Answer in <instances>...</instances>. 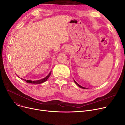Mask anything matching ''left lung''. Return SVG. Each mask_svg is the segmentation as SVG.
Masks as SVG:
<instances>
[{
  "label": "left lung",
  "instance_id": "left-lung-1",
  "mask_svg": "<svg viewBox=\"0 0 125 125\" xmlns=\"http://www.w3.org/2000/svg\"><path fill=\"white\" fill-rule=\"evenodd\" d=\"M74 83H76V84L77 85V86H78V87H80V88H82V89H86V88H84V87H82V86H81V85H80L79 84H78L74 80Z\"/></svg>",
  "mask_w": 125,
  "mask_h": 125
}]
</instances>
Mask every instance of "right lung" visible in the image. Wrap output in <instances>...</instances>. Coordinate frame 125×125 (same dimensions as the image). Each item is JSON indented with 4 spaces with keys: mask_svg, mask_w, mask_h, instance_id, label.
I'll return each instance as SVG.
<instances>
[{
    "mask_svg": "<svg viewBox=\"0 0 125 125\" xmlns=\"http://www.w3.org/2000/svg\"><path fill=\"white\" fill-rule=\"evenodd\" d=\"M51 73L52 71H51L50 73L46 76L45 77L42 78V79H41V80H38V81H30V80H24V79H23V80L24 81H26V82H27V83H33V84H40V83H44V82L47 81V80H48V78L49 77V76H50L51 74ZM21 79L22 80V78H21Z\"/></svg>",
    "mask_w": 125,
    "mask_h": 125,
    "instance_id": "add662e5",
    "label": "right lung"
}]
</instances>
